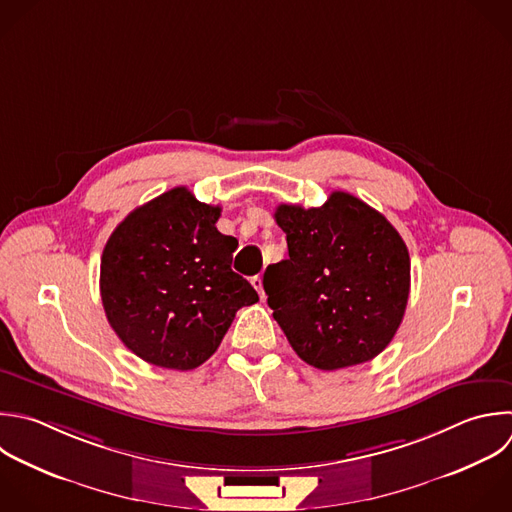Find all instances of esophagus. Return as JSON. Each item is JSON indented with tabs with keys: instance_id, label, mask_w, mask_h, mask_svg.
<instances>
[{
	"instance_id": "obj_1",
	"label": "esophagus",
	"mask_w": 512,
	"mask_h": 512,
	"mask_svg": "<svg viewBox=\"0 0 512 512\" xmlns=\"http://www.w3.org/2000/svg\"><path fill=\"white\" fill-rule=\"evenodd\" d=\"M250 282H252V286H254V288H256V290H258V294H260V298H264V288H262V278H260V276H254V278H252V280H250Z\"/></svg>"
}]
</instances>
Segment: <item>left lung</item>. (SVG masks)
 <instances>
[{"label":"left lung","mask_w":512,"mask_h":512,"mask_svg":"<svg viewBox=\"0 0 512 512\" xmlns=\"http://www.w3.org/2000/svg\"><path fill=\"white\" fill-rule=\"evenodd\" d=\"M274 218L288 260L268 266L262 284L294 352L320 370L378 356L410 292V256L396 228L346 192L318 208L280 204Z\"/></svg>","instance_id":"8db88e82"}]
</instances>
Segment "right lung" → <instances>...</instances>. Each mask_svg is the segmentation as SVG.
I'll list each match as a JSON object with an SVG mask.
<instances>
[{
	"label": "right lung",
	"mask_w": 512,
	"mask_h": 512,
	"mask_svg": "<svg viewBox=\"0 0 512 512\" xmlns=\"http://www.w3.org/2000/svg\"><path fill=\"white\" fill-rule=\"evenodd\" d=\"M222 208L180 186L130 212L106 242L100 294L110 326L142 360L192 370L220 346L236 312L258 302L232 270Z\"/></svg>",
	"instance_id": "1"
}]
</instances>
